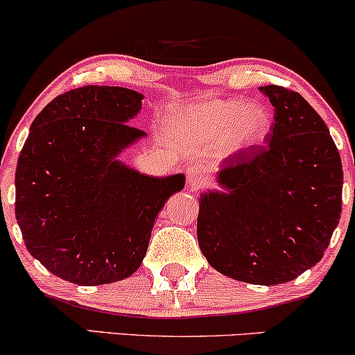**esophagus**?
I'll return each instance as SVG.
<instances>
[{
    "mask_svg": "<svg viewBox=\"0 0 355 355\" xmlns=\"http://www.w3.org/2000/svg\"><path fill=\"white\" fill-rule=\"evenodd\" d=\"M187 182H189V185L193 190L202 189V187L205 185L207 178H205V173H203V170L200 168V166L190 165L189 168H187Z\"/></svg>",
    "mask_w": 355,
    "mask_h": 355,
    "instance_id": "1",
    "label": "esophagus"
}]
</instances>
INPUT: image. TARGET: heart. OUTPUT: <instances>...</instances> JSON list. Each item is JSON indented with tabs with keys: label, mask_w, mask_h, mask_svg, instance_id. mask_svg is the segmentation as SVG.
Listing matches in <instances>:
<instances>
[{
	"label": "heart",
	"mask_w": 355,
	"mask_h": 355,
	"mask_svg": "<svg viewBox=\"0 0 355 355\" xmlns=\"http://www.w3.org/2000/svg\"><path fill=\"white\" fill-rule=\"evenodd\" d=\"M178 123L211 141H222L227 152L237 153L262 144L270 130V115L262 105L240 100H211L187 108Z\"/></svg>",
	"instance_id": "heart-1"
}]
</instances>
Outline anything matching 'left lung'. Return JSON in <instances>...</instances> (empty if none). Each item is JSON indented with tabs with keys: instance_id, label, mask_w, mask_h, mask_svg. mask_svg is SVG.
Listing matches in <instances>:
<instances>
[{
	"instance_id": "8db88e82",
	"label": "left lung",
	"mask_w": 355,
	"mask_h": 355,
	"mask_svg": "<svg viewBox=\"0 0 355 355\" xmlns=\"http://www.w3.org/2000/svg\"><path fill=\"white\" fill-rule=\"evenodd\" d=\"M274 107L263 146L232 153L200 195L197 237L220 274L291 282L315 266L342 211V162L327 125L294 89L260 87Z\"/></svg>"
}]
</instances>
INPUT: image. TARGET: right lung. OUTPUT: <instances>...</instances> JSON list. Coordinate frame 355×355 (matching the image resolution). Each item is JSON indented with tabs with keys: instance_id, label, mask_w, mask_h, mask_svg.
I'll return each instance as SVG.
<instances>
[{
	"instance_id": "right-lung-1",
	"label": "right lung",
	"mask_w": 355,
	"mask_h": 355,
	"mask_svg": "<svg viewBox=\"0 0 355 355\" xmlns=\"http://www.w3.org/2000/svg\"><path fill=\"white\" fill-rule=\"evenodd\" d=\"M144 95L88 85L58 95L31 123L16 166L15 215L28 252L53 275L112 284L140 267L158 211L185 175L148 177L115 160L145 137L128 123Z\"/></svg>"
}]
</instances>
